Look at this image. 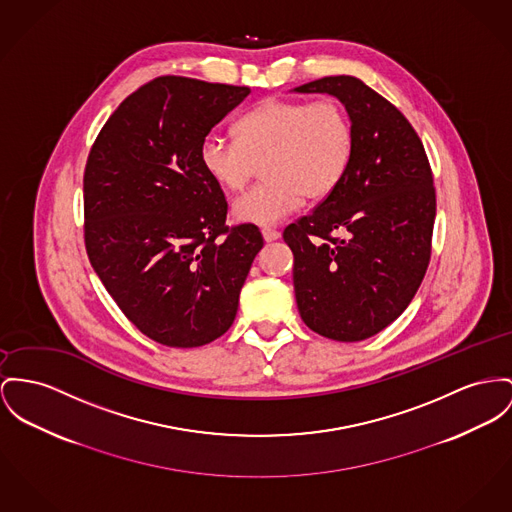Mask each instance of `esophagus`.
Here are the masks:
<instances>
[{"label": "esophagus", "instance_id": "obj_1", "mask_svg": "<svg viewBox=\"0 0 512 512\" xmlns=\"http://www.w3.org/2000/svg\"><path fill=\"white\" fill-rule=\"evenodd\" d=\"M262 237H264L266 242H273V240H277L281 237V233H279V231H275V229L266 227V229H262Z\"/></svg>", "mask_w": 512, "mask_h": 512}]
</instances>
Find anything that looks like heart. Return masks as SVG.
Here are the masks:
<instances>
[{"instance_id":"1","label":"heart","mask_w":512,"mask_h":512,"mask_svg":"<svg viewBox=\"0 0 512 512\" xmlns=\"http://www.w3.org/2000/svg\"><path fill=\"white\" fill-rule=\"evenodd\" d=\"M235 134L205 136L200 163L231 194L264 169L266 180L233 204L239 223L260 227L291 215L303 198H328L349 169L355 145L351 118L336 101L264 99L240 116Z\"/></svg>"}]
</instances>
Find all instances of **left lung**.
Returning a JSON list of instances; mask_svg holds the SVG:
<instances>
[{
	"mask_svg": "<svg viewBox=\"0 0 512 512\" xmlns=\"http://www.w3.org/2000/svg\"><path fill=\"white\" fill-rule=\"evenodd\" d=\"M295 93L336 97L355 134L340 186L283 231L295 258L297 307L324 338L367 340L408 308L427 272L433 172L408 118L361 79L322 77Z\"/></svg>",
	"mask_w": 512,
	"mask_h": 512,
	"instance_id": "obj_1",
	"label": "left lung"
}]
</instances>
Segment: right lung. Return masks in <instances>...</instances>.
<instances>
[{
  "mask_svg": "<svg viewBox=\"0 0 512 512\" xmlns=\"http://www.w3.org/2000/svg\"><path fill=\"white\" fill-rule=\"evenodd\" d=\"M250 89L157 77L114 110L83 176L93 270L141 334L200 347L235 322L264 246L254 225L227 227V200L200 163L204 137Z\"/></svg>",
  "mask_w": 512,
  "mask_h": 512,
  "instance_id": "obj_1",
  "label": "right lung"
}]
</instances>
